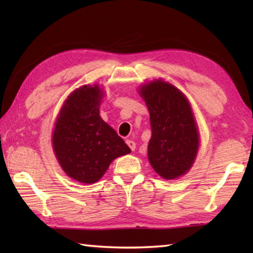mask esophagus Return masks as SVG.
Masks as SVG:
<instances>
[{
	"label": "esophagus",
	"mask_w": 253,
	"mask_h": 253,
	"mask_svg": "<svg viewBox=\"0 0 253 253\" xmlns=\"http://www.w3.org/2000/svg\"><path fill=\"white\" fill-rule=\"evenodd\" d=\"M126 143H127V146L130 148L131 151H135V150H136V143H135V141L130 140V139H127V140H126Z\"/></svg>",
	"instance_id": "34e87169"
}]
</instances>
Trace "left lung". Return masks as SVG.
<instances>
[{"label": "left lung", "instance_id": "1", "mask_svg": "<svg viewBox=\"0 0 253 253\" xmlns=\"http://www.w3.org/2000/svg\"><path fill=\"white\" fill-rule=\"evenodd\" d=\"M141 98L150 113L152 136L148 158L153 169L164 179L186 174L195 162L199 133L186 95L162 79L140 87Z\"/></svg>", "mask_w": 253, "mask_h": 253}]
</instances>
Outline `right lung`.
I'll return each instance as SVG.
<instances>
[{"mask_svg": "<svg viewBox=\"0 0 253 253\" xmlns=\"http://www.w3.org/2000/svg\"><path fill=\"white\" fill-rule=\"evenodd\" d=\"M103 91L85 84L68 95L52 136L55 157L67 176L83 184L98 181L114 159L129 147L100 116Z\"/></svg>", "mask_w": 253, "mask_h": 253, "instance_id": "add662e5", "label": "right lung"}]
</instances>
